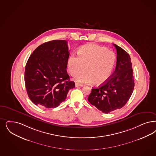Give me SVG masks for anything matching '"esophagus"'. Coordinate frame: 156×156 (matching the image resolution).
Instances as JSON below:
<instances>
[{
  "label": "esophagus",
  "instance_id": "obj_1",
  "mask_svg": "<svg viewBox=\"0 0 156 156\" xmlns=\"http://www.w3.org/2000/svg\"><path fill=\"white\" fill-rule=\"evenodd\" d=\"M83 85H81V84H79V83H75V86L76 87H79V86H82Z\"/></svg>",
  "mask_w": 156,
  "mask_h": 156
}]
</instances>
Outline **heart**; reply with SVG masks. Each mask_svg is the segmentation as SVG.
<instances>
[{
  "instance_id": "b5f03b06",
  "label": "heart",
  "mask_w": 156,
  "mask_h": 156,
  "mask_svg": "<svg viewBox=\"0 0 156 156\" xmlns=\"http://www.w3.org/2000/svg\"><path fill=\"white\" fill-rule=\"evenodd\" d=\"M78 56L71 55L67 61L70 75L85 72L74 78L80 83L100 85L105 83L112 75L116 64V57L113 52L96 44H87L78 49Z\"/></svg>"
}]
</instances>
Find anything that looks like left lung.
Instances as JSON below:
<instances>
[{
  "label": "left lung",
  "mask_w": 156,
  "mask_h": 156,
  "mask_svg": "<svg viewBox=\"0 0 156 156\" xmlns=\"http://www.w3.org/2000/svg\"><path fill=\"white\" fill-rule=\"evenodd\" d=\"M116 49V69L101 86L93 88L88 97L91 105L105 113H110L124 107L134 88V78L129 54L123 49L113 44Z\"/></svg>",
  "instance_id": "8db88e82"
}]
</instances>
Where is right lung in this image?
<instances>
[{"mask_svg":"<svg viewBox=\"0 0 156 156\" xmlns=\"http://www.w3.org/2000/svg\"><path fill=\"white\" fill-rule=\"evenodd\" d=\"M69 55L67 42L63 40L44 43L31 54L25 67V83L27 95L36 105L57 107L75 87L66 70Z\"/></svg>","mask_w":156,"mask_h":156,"instance_id":"obj_1","label":"right lung"}]
</instances>
